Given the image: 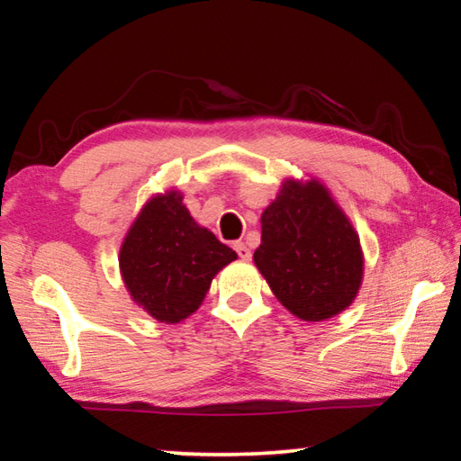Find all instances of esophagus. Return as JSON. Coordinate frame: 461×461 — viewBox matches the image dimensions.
I'll return each mask as SVG.
<instances>
[{
  "instance_id": "obj_1",
  "label": "esophagus",
  "mask_w": 461,
  "mask_h": 461,
  "mask_svg": "<svg viewBox=\"0 0 461 461\" xmlns=\"http://www.w3.org/2000/svg\"><path fill=\"white\" fill-rule=\"evenodd\" d=\"M233 249H236L241 260L252 258V252H249V248L244 244V241H236V244H233Z\"/></svg>"
}]
</instances>
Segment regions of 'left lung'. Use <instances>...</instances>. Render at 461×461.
<instances>
[{
  "label": "left lung",
  "mask_w": 461,
  "mask_h": 461,
  "mask_svg": "<svg viewBox=\"0 0 461 461\" xmlns=\"http://www.w3.org/2000/svg\"><path fill=\"white\" fill-rule=\"evenodd\" d=\"M254 262L276 299L305 321H323L349 307L360 288V240L317 181H286L262 213Z\"/></svg>",
  "instance_id": "1"
}]
</instances>
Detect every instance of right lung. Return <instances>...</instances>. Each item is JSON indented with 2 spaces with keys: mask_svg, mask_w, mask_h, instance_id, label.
<instances>
[{
  "mask_svg": "<svg viewBox=\"0 0 461 461\" xmlns=\"http://www.w3.org/2000/svg\"><path fill=\"white\" fill-rule=\"evenodd\" d=\"M238 256L199 228L170 191L150 199L120 249L123 283L140 307L160 323H178L199 309L213 276Z\"/></svg>",
  "mask_w": 461,
  "mask_h": 461,
  "instance_id": "1",
  "label": "right lung"
}]
</instances>
